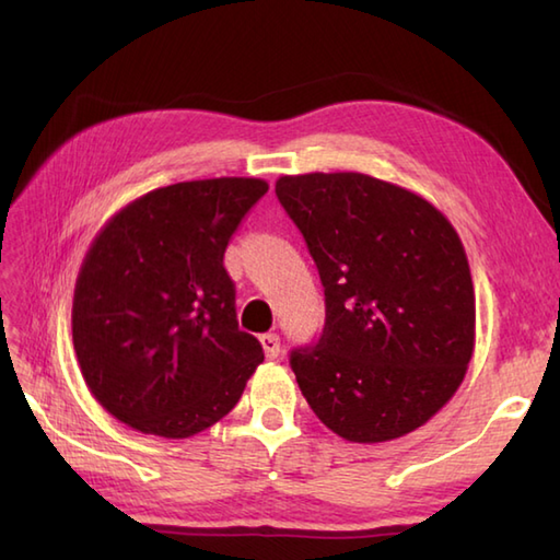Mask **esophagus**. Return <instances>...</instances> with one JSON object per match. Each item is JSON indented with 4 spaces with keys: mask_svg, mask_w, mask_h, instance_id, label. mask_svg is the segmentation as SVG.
I'll return each instance as SVG.
<instances>
[{
    "mask_svg": "<svg viewBox=\"0 0 560 560\" xmlns=\"http://www.w3.org/2000/svg\"><path fill=\"white\" fill-rule=\"evenodd\" d=\"M261 349H265L267 359H277L281 351V339L277 335H261Z\"/></svg>",
    "mask_w": 560,
    "mask_h": 560,
    "instance_id": "esophagus-1",
    "label": "esophagus"
}]
</instances>
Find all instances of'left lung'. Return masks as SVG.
<instances>
[{
    "label": "left lung",
    "mask_w": 560,
    "mask_h": 560,
    "mask_svg": "<svg viewBox=\"0 0 560 560\" xmlns=\"http://www.w3.org/2000/svg\"><path fill=\"white\" fill-rule=\"evenodd\" d=\"M277 197L325 287L323 335L291 351L303 397L351 443L416 431L455 395L474 351L457 231L431 201L363 173L283 175Z\"/></svg>",
    "instance_id": "left-lung-1"
}]
</instances>
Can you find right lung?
<instances>
[{
	"label": "right lung",
	"instance_id": "1",
	"mask_svg": "<svg viewBox=\"0 0 560 560\" xmlns=\"http://www.w3.org/2000/svg\"><path fill=\"white\" fill-rule=\"evenodd\" d=\"M267 189L257 177L153 189L91 243L71 337L91 395L117 421L189 438L241 399L265 351L237 327L223 253Z\"/></svg>",
	"mask_w": 560,
	"mask_h": 560
}]
</instances>
